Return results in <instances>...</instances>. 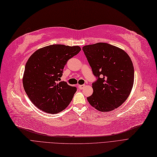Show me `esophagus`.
<instances>
[{
	"label": "esophagus",
	"instance_id": "34e87169",
	"mask_svg": "<svg viewBox=\"0 0 157 157\" xmlns=\"http://www.w3.org/2000/svg\"><path fill=\"white\" fill-rule=\"evenodd\" d=\"M85 87V85H78V88H79V89H83Z\"/></svg>",
	"mask_w": 157,
	"mask_h": 157
}]
</instances>
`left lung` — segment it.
Listing matches in <instances>:
<instances>
[{
  "mask_svg": "<svg viewBox=\"0 0 157 157\" xmlns=\"http://www.w3.org/2000/svg\"><path fill=\"white\" fill-rule=\"evenodd\" d=\"M83 51L97 78L88 102L100 112L117 108L133 87L134 70L128 55L114 45L101 42L85 45Z\"/></svg>",
  "mask_w": 157,
  "mask_h": 157,
  "instance_id": "1",
  "label": "left lung"
}]
</instances>
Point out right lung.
I'll list each match as a JSON object with an SVG mask.
<instances>
[{
    "mask_svg": "<svg viewBox=\"0 0 157 157\" xmlns=\"http://www.w3.org/2000/svg\"><path fill=\"white\" fill-rule=\"evenodd\" d=\"M80 51L78 45L55 44L38 49L29 57L23 84L28 97L38 109L54 114L69 105L77 88L58 82L68 60Z\"/></svg>",
    "mask_w": 157,
    "mask_h": 157,
    "instance_id": "right-lung-1",
    "label": "right lung"
}]
</instances>
